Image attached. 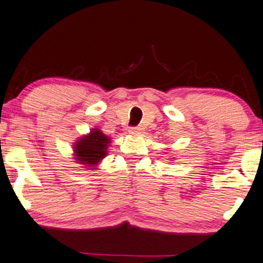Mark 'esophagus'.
<instances>
[{
    "mask_svg": "<svg viewBox=\"0 0 263 263\" xmlns=\"http://www.w3.org/2000/svg\"><path fill=\"white\" fill-rule=\"evenodd\" d=\"M143 131H144L143 126H135L129 128V132H143Z\"/></svg>",
    "mask_w": 263,
    "mask_h": 263,
    "instance_id": "esophagus-1",
    "label": "esophagus"
}]
</instances>
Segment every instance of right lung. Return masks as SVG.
I'll return each instance as SVG.
<instances>
[{
    "instance_id": "add662e5",
    "label": "right lung",
    "mask_w": 263,
    "mask_h": 263,
    "mask_svg": "<svg viewBox=\"0 0 263 263\" xmlns=\"http://www.w3.org/2000/svg\"><path fill=\"white\" fill-rule=\"evenodd\" d=\"M109 143V137L105 136L100 129H93L88 136L82 137L76 143V159L82 165H97V162H100L106 156V149Z\"/></svg>"
}]
</instances>
